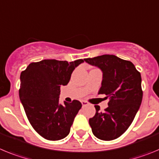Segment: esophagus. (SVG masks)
<instances>
[{
  "label": "esophagus",
  "instance_id": "34e87169",
  "mask_svg": "<svg viewBox=\"0 0 159 159\" xmlns=\"http://www.w3.org/2000/svg\"><path fill=\"white\" fill-rule=\"evenodd\" d=\"M81 104H82V106L84 107V106H86V105H88L89 103L87 102L86 101H81Z\"/></svg>",
  "mask_w": 159,
  "mask_h": 159
}]
</instances>
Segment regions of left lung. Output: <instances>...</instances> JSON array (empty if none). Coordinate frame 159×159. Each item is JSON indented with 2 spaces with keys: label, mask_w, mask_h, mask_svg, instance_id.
Here are the masks:
<instances>
[{
  "label": "left lung",
  "mask_w": 159,
  "mask_h": 159,
  "mask_svg": "<svg viewBox=\"0 0 159 159\" xmlns=\"http://www.w3.org/2000/svg\"><path fill=\"white\" fill-rule=\"evenodd\" d=\"M84 60L101 70L103 79L98 94L109 98L108 107L103 112L95 105L96 114L89 120V125L97 138L116 139L129 128L142 102L141 74L132 62L113 55Z\"/></svg>",
  "instance_id": "1"
}]
</instances>
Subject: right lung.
I'll use <instances>...</instances> for the list:
<instances>
[{
	"label": "right lung",
	"instance_id": "add662e5",
	"mask_svg": "<svg viewBox=\"0 0 159 159\" xmlns=\"http://www.w3.org/2000/svg\"><path fill=\"white\" fill-rule=\"evenodd\" d=\"M83 59L74 62L44 59L31 62L21 72L20 100L31 125L48 140H60L69 135L81 103L59 104L60 87L66 85L71 74Z\"/></svg>",
	"mask_w": 159,
	"mask_h": 159
}]
</instances>
